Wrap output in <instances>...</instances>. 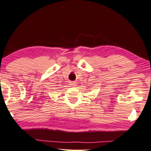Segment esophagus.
Segmentation results:
<instances>
[{"label": "esophagus", "instance_id": "1", "mask_svg": "<svg viewBox=\"0 0 151 151\" xmlns=\"http://www.w3.org/2000/svg\"><path fill=\"white\" fill-rule=\"evenodd\" d=\"M76 83H74V82H72V83H70V85L71 86H72V87H74V86H76Z\"/></svg>", "mask_w": 151, "mask_h": 151}]
</instances>
